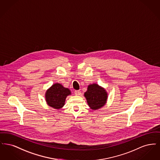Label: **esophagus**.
I'll return each instance as SVG.
<instances>
[{
	"instance_id": "34e87169",
	"label": "esophagus",
	"mask_w": 160,
	"mask_h": 160,
	"mask_svg": "<svg viewBox=\"0 0 160 160\" xmlns=\"http://www.w3.org/2000/svg\"><path fill=\"white\" fill-rule=\"evenodd\" d=\"M74 93H75V95H80L81 94V91L80 90H77V91H75Z\"/></svg>"
}]
</instances>
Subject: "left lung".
Returning a JSON list of instances; mask_svg holds the SVG:
<instances>
[{"instance_id":"obj_1","label":"left lung","mask_w":160,"mask_h":160,"mask_svg":"<svg viewBox=\"0 0 160 160\" xmlns=\"http://www.w3.org/2000/svg\"><path fill=\"white\" fill-rule=\"evenodd\" d=\"M84 95L86 98L89 106L93 110L104 106L106 103L108 97L105 89L95 83L88 86V90Z\"/></svg>"}]
</instances>
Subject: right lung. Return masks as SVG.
Returning a JSON list of instances; mask_svg holds the SVG:
<instances>
[{
	"label": "right lung",
	"mask_w": 160,
	"mask_h": 160,
	"mask_svg": "<svg viewBox=\"0 0 160 160\" xmlns=\"http://www.w3.org/2000/svg\"><path fill=\"white\" fill-rule=\"evenodd\" d=\"M71 93L70 90L64 88L61 84H54L46 91L47 104L54 108L60 109L64 106L67 97Z\"/></svg>",
	"instance_id": "right-lung-1"
}]
</instances>
